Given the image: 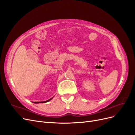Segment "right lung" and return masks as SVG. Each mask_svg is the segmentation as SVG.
<instances>
[{
    "label": "right lung",
    "instance_id": "1",
    "mask_svg": "<svg viewBox=\"0 0 135 135\" xmlns=\"http://www.w3.org/2000/svg\"><path fill=\"white\" fill-rule=\"evenodd\" d=\"M52 99V98H51V99H49L48 100L45 101H42V102H34V103H35V104H38V103H47V102H48L49 101H50Z\"/></svg>",
    "mask_w": 135,
    "mask_h": 135
}]
</instances>
